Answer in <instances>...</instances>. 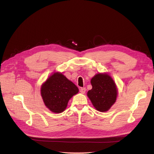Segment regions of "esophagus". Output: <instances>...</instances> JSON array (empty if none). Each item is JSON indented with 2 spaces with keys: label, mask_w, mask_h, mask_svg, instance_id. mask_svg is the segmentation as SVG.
Listing matches in <instances>:
<instances>
[{
  "label": "esophagus",
  "mask_w": 154,
  "mask_h": 154,
  "mask_svg": "<svg viewBox=\"0 0 154 154\" xmlns=\"http://www.w3.org/2000/svg\"><path fill=\"white\" fill-rule=\"evenodd\" d=\"M85 91H86L85 88H81L80 90V92L82 93V94H85Z\"/></svg>",
  "instance_id": "1"
}]
</instances>
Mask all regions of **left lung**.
Returning <instances> with one entry per match:
<instances>
[{
  "label": "left lung",
  "mask_w": 154,
  "mask_h": 154,
  "mask_svg": "<svg viewBox=\"0 0 154 154\" xmlns=\"http://www.w3.org/2000/svg\"><path fill=\"white\" fill-rule=\"evenodd\" d=\"M92 89L87 92V96L94 108L101 112L108 111L116 101L118 88L109 74L97 73L92 77Z\"/></svg>",
  "instance_id": "left-lung-1"
}]
</instances>
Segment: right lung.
I'll return each mask as SVG.
<instances>
[{"mask_svg":"<svg viewBox=\"0 0 154 154\" xmlns=\"http://www.w3.org/2000/svg\"><path fill=\"white\" fill-rule=\"evenodd\" d=\"M78 92L75 84L60 72H53L40 88L41 96L45 106L57 114L66 110L69 100Z\"/></svg>","mask_w":154,"mask_h":154,"instance_id":"1","label":"right lung"}]
</instances>
